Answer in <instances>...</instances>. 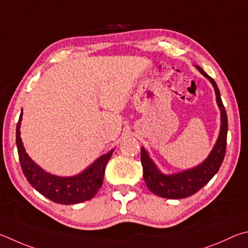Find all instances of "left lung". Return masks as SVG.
<instances>
[{
	"label": "left lung",
	"mask_w": 248,
	"mask_h": 248,
	"mask_svg": "<svg viewBox=\"0 0 248 248\" xmlns=\"http://www.w3.org/2000/svg\"><path fill=\"white\" fill-rule=\"evenodd\" d=\"M198 71L208 79L214 86L217 102L221 111V129L219 138L217 140L214 149L205 161L199 164L196 168L186 170L184 172L177 173L173 175H164L160 172L154 162L151 161L148 154L144 148L140 151V160L142 164V175H144L145 183L151 193L157 195L159 197L180 199L192 196L202 188L217 172L219 171L221 164L223 162L225 149H227V135H228V116L225 112V108L220 97V91L216 81L205 73L202 69L197 66Z\"/></svg>",
	"instance_id": "8db88e82"
}]
</instances>
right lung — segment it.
Here are the masks:
<instances>
[{"label": "right lung", "instance_id": "add662e5", "mask_svg": "<svg viewBox=\"0 0 248 248\" xmlns=\"http://www.w3.org/2000/svg\"><path fill=\"white\" fill-rule=\"evenodd\" d=\"M20 121L21 114L16 126V145L21 170L32 187L52 202L62 205H74L94 197L102 185L106 166L113 150L98 158L80 174L71 177L52 175L38 167L26 154L20 138Z\"/></svg>", "mask_w": 248, "mask_h": 248}]
</instances>
